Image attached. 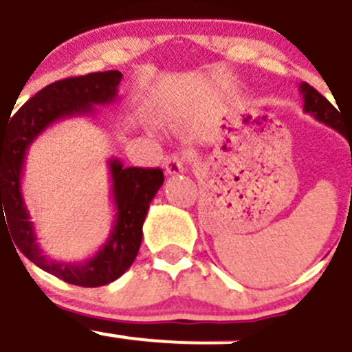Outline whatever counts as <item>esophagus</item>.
Segmentation results:
<instances>
[{
	"instance_id": "obj_1",
	"label": "esophagus",
	"mask_w": 352,
	"mask_h": 352,
	"mask_svg": "<svg viewBox=\"0 0 352 352\" xmlns=\"http://www.w3.org/2000/svg\"><path fill=\"white\" fill-rule=\"evenodd\" d=\"M164 168H166L168 175H179V173H182L186 170L184 157L179 154L170 155V157H166V161H164Z\"/></svg>"
}]
</instances>
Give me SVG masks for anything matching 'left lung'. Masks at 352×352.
<instances>
[{"label": "left lung", "instance_id": "obj_1", "mask_svg": "<svg viewBox=\"0 0 352 352\" xmlns=\"http://www.w3.org/2000/svg\"><path fill=\"white\" fill-rule=\"evenodd\" d=\"M299 91L303 94L305 113H310L311 117L316 118V120H319L320 124L328 125V127L338 131V133L345 136V133L342 131V125L344 124H342L340 113H338V109L335 108V106L326 99V97L320 96L319 91H317L314 87H310L308 83L299 85ZM345 138H347V136H345ZM349 145H351V140H349Z\"/></svg>", "mask_w": 352, "mask_h": 352}]
</instances>
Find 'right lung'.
<instances>
[{
	"mask_svg": "<svg viewBox=\"0 0 352 352\" xmlns=\"http://www.w3.org/2000/svg\"><path fill=\"white\" fill-rule=\"evenodd\" d=\"M122 78L118 70H108L47 85L15 113L5 129L0 127V225L5 223L26 258L72 285H108L131 267L142 244L146 210L164 182L163 170L125 168L118 157L109 159L115 206L111 234L88 261L60 262L44 255L36 243L35 227L21 191L24 161L30 145L49 125L83 115L94 117L96 106L115 102Z\"/></svg>",
	"mask_w": 352,
	"mask_h": 352,
	"instance_id": "add662e5",
	"label": "right lung"
}]
</instances>
